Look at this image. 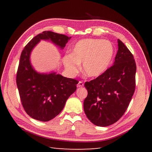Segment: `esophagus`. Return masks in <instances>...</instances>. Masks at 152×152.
Here are the masks:
<instances>
[{"mask_svg": "<svg viewBox=\"0 0 152 152\" xmlns=\"http://www.w3.org/2000/svg\"><path fill=\"white\" fill-rule=\"evenodd\" d=\"M83 83L82 81H80L78 84H77V87H78V88H81V87H83Z\"/></svg>", "mask_w": 152, "mask_h": 152, "instance_id": "34e87169", "label": "esophagus"}]
</instances>
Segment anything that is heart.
<instances>
[{
    "instance_id": "b5f03b06",
    "label": "heart",
    "mask_w": 152,
    "mask_h": 152,
    "mask_svg": "<svg viewBox=\"0 0 152 152\" xmlns=\"http://www.w3.org/2000/svg\"><path fill=\"white\" fill-rule=\"evenodd\" d=\"M114 54V47L106 40L88 38L78 41L72 50V54L63 57V64L70 75L78 72L80 63L83 71L90 78H96L104 73L110 64Z\"/></svg>"
}]
</instances>
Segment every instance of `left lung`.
Returning <instances> with one entry per match:
<instances>
[{"label": "left lung", "instance_id": "1", "mask_svg": "<svg viewBox=\"0 0 152 152\" xmlns=\"http://www.w3.org/2000/svg\"><path fill=\"white\" fill-rule=\"evenodd\" d=\"M118 42L113 65L84 84L88 93L83 102L85 114L99 127L110 125L121 118L135 90L137 66L134 57L121 40L118 39Z\"/></svg>", "mask_w": 152, "mask_h": 152}]
</instances>
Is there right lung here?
I'll return each mask as SVG.
<instances>
[{
	"mask_svg": "<svg viewBox=\"0 0 152 152\" xmlns=\"http://www.w3.org/2000/svg\"><path fill=\"white\" fill-rule=\"evenodd\" d=\"M70 38L64 34L44 31L34 37L22 51L16 83L21 104L32 118L48 121L57 116L62 111L66 100L76 90L78 82L56 72H37L31 63V51L41 40H50L63 49Z\"/></svg>",
	"mask_w": 152,
	"mask_h": 152,
	"instance_id": "add662e5",
	"label": "right lung"
}]
</instances>
